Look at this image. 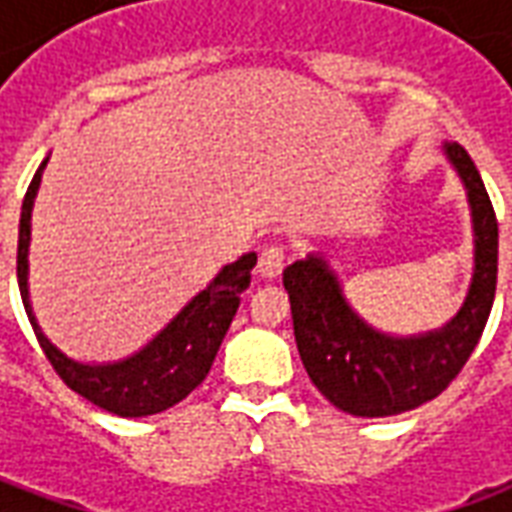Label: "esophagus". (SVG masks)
I'll return each instance as SVG.
<instances>
[{"label": "esophagus", "instance_id": "obj_1", "mask_svg": "<svg viewBox=\"0 0 512 512\" xmlns=\"http://www.w3.org/2000/svg\"><path fill=\"white\" fill-rule=\"evenodd\" d=\"M282 268H285V246L271 244L260 252V257H257V271H260L263 277H277Z\"/></svg>", "mask_w": 512, "mask_h": 512}]
</instances>
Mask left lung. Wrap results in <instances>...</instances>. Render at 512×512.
<instances>
[{"label":"left lung","instance_id":"obj_1","mask_svg":"<svg viewBox=\"0 0 512 512\" xmlns=\"http://www.w3.org/2000/svg\"><path fill=\"white\" fill-rule=\"evenodd\" d=\"M469 191L474 224V277L461 312L439 332L389 337L370 329L340 293L323 257L296 260L282 282L293 334L312 384L354 417H392L441 395L483 337L496 293L499 224L480 172L458 142L444 145Z\"/></svg>","mask_w":512,"mask_h":512}]
</instances>
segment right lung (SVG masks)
Segmentation results:
<instances>
[{"mask_svg": "<svg viewBox=\"0 0 512 512\" xmlns=\"http://www.w3.org/2000/svg\"><path fill=\"white\" fill-rule=\"evenodd\" d=\"M46 161L40 164L35 178L29 183L21 205V222H18V290L27 318L35 329L43 354L54 367V373L71 386L76 395L90 400L93 406L104 408L117 417H147L167 411L169 406L180 403L183 397L194 392L205 381L211 370L216 351L222 345L224 334L233 323V315L241 304V293L249 285V271L257 263L255 252L238 257L235 263L224 266L216 279L205 290L178 312V318L158 334L153 343H147L139 354L131 359L115 362V365H79L40 332L38 321L32 315L27 293V249H29V219H32V202L38 194L40 172Z\"/></svg>", "mask_w": 512, "mask_h": 512, "instance_id": "add662e5", "label": "right lung"}]
</instances>
